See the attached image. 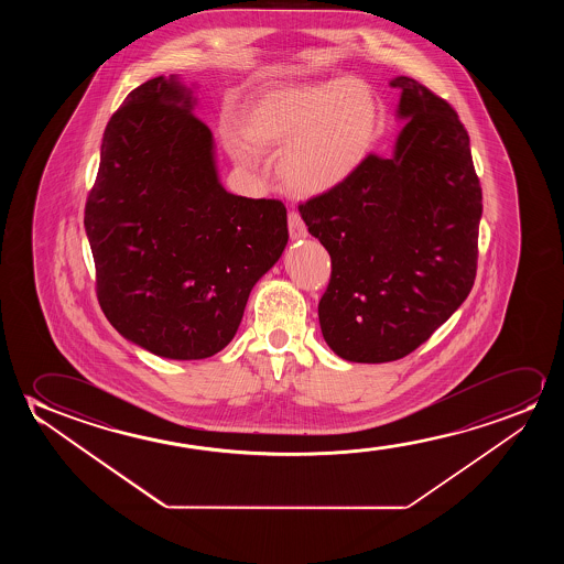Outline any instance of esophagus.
<instances>
[{
    "instance_id": "1",
    "label": "esophagus",
    "mask_w": 564,
    "mask_h": 564,
    "mask_svg": "<svg viewBox=\"0 0 564 564\" xmlns=\"http://www.w3.org/2000/svg\"><path fill=\"white\" fill-rule=\"evenodd\" d=\"M289 235H291L293 240L306 239L308 237L306 225L302 221L299 212H289Z\"/></svg>"
}]
</instances>
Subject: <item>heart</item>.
Instances as JSON below:
<instances>
[{"instance_id":"obj_1","label":"heart","mask_w":564,"mask_h":564,"mask_svg":"<svg viewBox=\"0 0 564 564\" xmlns=\"http://www.w3.org/2000/svg\"><path fill=\"white\" fill-rule=\"evenodd\" d=\"M381 123L366 83L337 77L273 86L258 94L242 123H224L219 139L242 167L278 152V177L294 196H322L345 185L370 155Z\"/></svg>"}]
</instances>
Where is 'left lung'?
I'll return each mask as SVG.
<instances>
[{"mask_svg":"<svg viewBox=\"0 0 564 564\" xmlns=\"http://www.w3.org/2000/svg\"><path fill=\"white\" fill-rule=\"evenodd\" d=\"M393 154H370L345 185L301 204L332 256L317 306L324 339L348 362H393L416 350L470 294L481 186L470 137L447 101L410 77Z\"/></svg>","mask_w":564,"mask_h":564,"instance_id":"8db88e82","label":"left lung"}]
</instances>
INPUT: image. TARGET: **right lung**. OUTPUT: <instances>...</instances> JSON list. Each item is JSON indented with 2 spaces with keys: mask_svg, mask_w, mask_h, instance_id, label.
I'll return each instance as SVG.
<instances>
[{
  "mask_svg": "<svg viewBox=\"0 0 564 564\" xmlns=\"http://www.w3.org/2000/svg\"><path fill=\"white\" fill-rule=\"evenodd\" d=\"M175 75L134 88L109 119L85 229L109 324L171 360L231 343L248 294L289 240L286 208L227 193L214 137Z\"/></svg>",
  "mask_w": 564,
  "mask_h": 564,
  "instance_id": "add662e5",
  "label": "right lung"
}]
</instances>
